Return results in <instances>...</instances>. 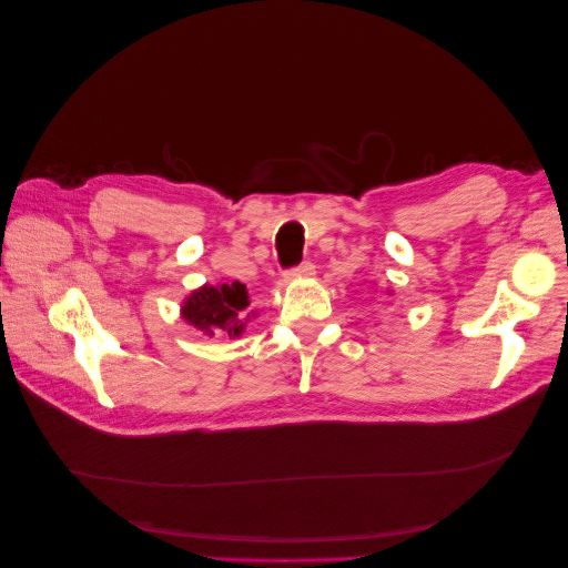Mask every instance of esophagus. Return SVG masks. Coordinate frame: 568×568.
Returning a JSON list of instances; mask_svg holds the SVG:
<instances>
[{"mask_svg":"<svg viewBox=\"0 0 568 568\" xmlns=\"http://www.w3.org/2000/svg\"><path fill=\"white\" fill-rule=\"evenodd\" d=\"M307 274H315V265H313L311 261H303L301 265L291 267V270L286 272V277H307Z\"/></svg>","mask_w":568,"mask_h":568,"instance_id":"esophagus-1","label":"esophagus"}]
</instances>
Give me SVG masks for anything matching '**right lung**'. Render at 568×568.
Here are the masks:
<instances>
[{
  "label": "right lung",
  "mask_w": 568,
  "mask_h": 568,
  "mask_svg": "<svg viewBox=\"0 0 568 568\" xmlns=\"http://www.w3.org/2000/svg\"><path fill=\"white\" fill-rule=\"evenodd\" d=\"M248 294L242 282L203 286L182 305V317L209 336H239L246 326Z\"/></svg>",
  "instance_id": "1"
}]
</instances>
